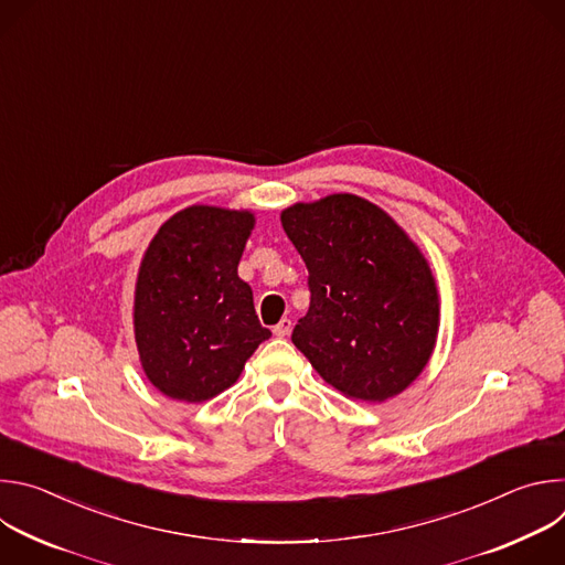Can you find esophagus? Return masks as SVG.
Instances as JSON below:
<instances>
[{
    "mask_svg": "<svg viewBox=\"0 0 565 565\" xmlns=\"http://www.w3.org/2000/svg\"><path fill=\"white\" fill-rule=\"evenodd\" d=\"M290 331H292V321H290L288 317L279 319V324L273 327V333H275L277 338H286V335H290Z\"/></svg>",
    "mask_w": 565,
    "mask_h": 565,
    "instance_id": "obj_1",
    "label": "esophagus"
}]
</instances>
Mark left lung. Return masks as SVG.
Here are the masks:
<instances>
[{
    "label": "left lung",
    "mask_w": 565,
    "mask_h": 565,
    "mask_svg": "<svg viewBox=\"0 0 565 565\" xmlns=\"http://www.w3.org/2000/svg\"><path fill=\"white\" fill-rule=\"evenodd\" d=\"M281 225L310 288L292 344L351 399L405 391L427 366L440 327L436 279L414 238L355 194L295 203Z\"/></svg>",
    "instance_id": "8db88e82"
}]
</instances>
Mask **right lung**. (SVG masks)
<instances>
[{"instance_id":"right-lung-1","label":"right lung","mask_w":565,"mask_h":565,"mask_svg":"<svg viewBox=\"0 0 565 565\" xmlns=\"http://www.w3.org/2000/svg\"><path fill=\"white\" fill-rule=\"evenodd\" d=\"M255 227L250 210L190 205L158 227L134 292V335L147 380L172 399L230 388L270 338L236 268Z\"/></svg>"}]
</instances>
